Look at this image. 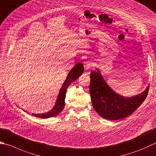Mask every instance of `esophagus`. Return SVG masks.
Returning <instances> with one entry per match:
<instances>
[{"instance_id": "obj_1", "label": "esophagus", "mask_w": 156, "mask_h": 156, "mask_svg": "<svg viewBox=\"0 0 156 156\" xmlns=\"http://www.w3.org/2000/svg\"><path fill=\"white\" fill-rule=\"evenodd\" d=\"M93 67V63H90V62H87L85 63V66H84V68L85 69H90V68H92Z\"/></svg>"}]
</instances>
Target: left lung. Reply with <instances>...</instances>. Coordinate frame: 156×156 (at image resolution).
Masks as SVG:
<instances>
[{"label": "left lung", "instance_id": "1", "mask_svg": "<svg viewBox=\"0 0 156 156\" xmlns=\"http://www.w3.org/2000/svg\"><path fill=\"white\" fill-rule=\"evenodd\" d=\"M90 94L93 108L99 115L108 120H119L135 112L147 97L149 86L145 91L132 97H123L114 92L100 72L91 71Z\"/></svg>", "mask_w": 156, "mask_h": 156}]
</instances>
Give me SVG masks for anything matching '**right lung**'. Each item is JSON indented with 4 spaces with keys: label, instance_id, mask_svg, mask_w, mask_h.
Segmentation results:
<instances>
[{
    "label": "right lung",
    "instance_id": "1",
    "mask_svg": "<svg viewBox=\"0 0 156 156\" xmlns=\"http://www.w3.org/2000/svg\"><path fill=\"white\" fill-rule=\"evenodd\" d=\"M84 72V66L82 63H78L74 66L71 71L69 72L68 76H67L66 80L64 82L63 86L61 88L59 95H58L57 101L54 108L51 109L50 112H48L46 114H32L34 116L41 118H48L51 117L56 116L57 114L62 112L64 107H65V99H66V94L67 91V88L69 86V84L72 82L75 81L76 80L80 77Z\"/></svg>",
    "mask_w": 156,
    "mask_h": 156
}]
</instances>
